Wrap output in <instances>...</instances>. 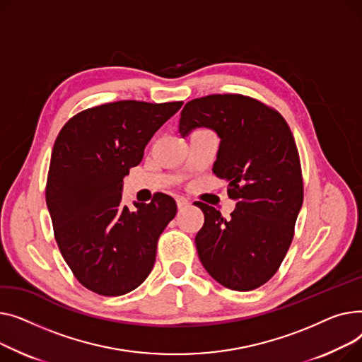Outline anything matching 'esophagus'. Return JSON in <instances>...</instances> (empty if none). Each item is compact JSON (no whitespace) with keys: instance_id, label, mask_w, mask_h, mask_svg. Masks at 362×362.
Masks as SVG:
<instances>
[{"instance_id":"esophagus-1","label":"esophagus","mask_w":362,"mask_h":362,"mask_svg":"<svg viewBox=\"0 0 362 362\" xmlns=\"http://www.w3.org/2000/svg\"><path fill=\"white\" fill-rule=\"evenodd\" d=\"M177 206H178L180 210H182V209H185V207L189 206V202H188L187 199H184V197H178V199H177Z\"/></svg>"}]
</instances>
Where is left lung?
Listing matches in <instances>:
<instances>
[{
  "mask_svg": "<svg viewBox=\"0 0 362 362\" xmlns=\"http://www.w3.org/2000/svg\"><path fill=\"white\" fill-rule=\"evenodd\" d=\"M206 127L219 139L214 174L235 200L229 219L202 202L204 223L196 235L199 259L216 282L251 291L278 272L293 238L304 200L298 148L284 117L244 95H209L185 103L182 137Z\"/></svg>",
  "mask_w": 362,
  "mask_h": 362,
  "instance_id": "obj_1",
  "label": "left lung"
}]
</instances>
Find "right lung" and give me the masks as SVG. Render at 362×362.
Listing matches in <instances>:
<instances>
[{"mask_svg": "<svg viewBox=\"0 0 362 362\" xmlns=\"http://www.w3.org/2000/svg\"><path fill=\"white\" fill-rule=\"evenodd\" d=\"M182 102L118 100L81 111L52 148L47 206L54 235L76 279L105 296L129 293L152 272L160 233L177 215L163 193L130 210L122 180Z\"/></svg>", "mask_w": 362, "mask_h": 362, "instance_id": "1", "label": "right lung"}]
</instances>
